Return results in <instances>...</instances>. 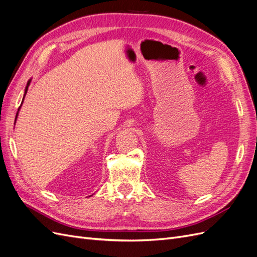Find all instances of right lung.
Returning a JSON list of instances; mask_svg holds the SVG:
<instances>
[{
  "label": "right lung",
  "instance_id": "obj_1",
  "mask_svg": "<svg viewBox=\"0 0 257 257\" xmlns=\"http://www.w3.org/2000/svg\"><path fill=\"white\" fill-rule=\"evenodd\" d=\"M30 82H31V79L28 81V83H27V87H26V91H25V95H23V99H25V96H26V94H27V92H28V88H29V85H30ZM23 99H22V102H23ZM22 104V103H21ZM19 109H20V107H19ZM19 109H18V111H17V114H16V119H17V115H18V112H19Z\"/></svg>",
  "mask_w": 257,
  "mask_h": 257
}]
</instances>
